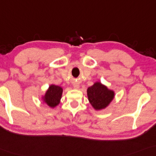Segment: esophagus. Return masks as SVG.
<instances>
[{
	"label": "esophagus",
	"mask_w": 156,
	"mask_h": 156,
	"mask_svg": "<svg viewBox=\"0 0 156 156\" xmlns=\"http://www.w3.org/2000/svg\"><path fill=\"white\" fill-rule=\"evenodd\" d=\"M79 87H80V85H79V84H75L73 85V87L75 89H78Z\"/></svg>",
	"instance_id": "esophagus-1"
}]
</instances>
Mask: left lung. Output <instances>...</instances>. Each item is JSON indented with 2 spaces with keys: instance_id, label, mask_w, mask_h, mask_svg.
<instances>
[{
  "instance_id": "obj_1",
  "label": "left lung",
  "mask_w": 156,
  "mask_h": 156,
  "mask_svg": "<svg viewBox=\"0 0 156 156\" xmlns=\"http://www.w3.org/2000/svg\"><path fill=\"white\" fill-rule=\"evenodd\" d=\"M90 103L95 110H100L108 106L115 98V92L109 90L100 82H96L87 90Z\"/></svg>"
}]
</instances>
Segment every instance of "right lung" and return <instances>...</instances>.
<instances>
[{
	"label": "right lung",
	"mask_w": 156,
	"mask_h": 156,
	"mask_svg": "<svg viewBox=\"0 0 156 156\" xmlns=\"http://www.w3.org/2000/svg\"><path fill=\"white\" fill-rule=\"evenodd\" d=\"M63 88L55 85H51L42 97L43 102L51 108L56 107L59 103L62 96Z\"/></svg>",
	"instance_id": "1"
}]
</instances>
